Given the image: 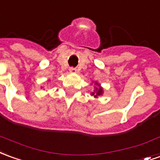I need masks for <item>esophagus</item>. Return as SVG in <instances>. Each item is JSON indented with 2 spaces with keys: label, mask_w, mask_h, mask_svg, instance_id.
I'll list each match as a JSON object with an SVG mask.
<instances>
[{
  "label": "esophagus",
  "mask_w": 160,
  "mask_h": 160,
  "mask_svg": "<svg viewBox=\"0 0 160 160\" xmlns=\"http://www.w3.org/2000/svg\"><path fill=\"white\" fill-rule=\"evenodd\" d=\"M69 71H70V72H71V73H76V72H77V69L74 68H70V69H69Z\"/></svg>",
  "instance_id": "esophagus-1"
}]
</instances>
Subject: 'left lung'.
Listing matches in <instances>:
<instances>
[{"label": "left lung", "mask_w": 160, "mask_h": 160, "mask_svg": "<svg viewBox=\"0 0 160 160\" xmlns=\"http://www.w3.org/2000/svg\"><path fill=\"white\" fill-rule=\"evenodd\" d=\"M95 84L97 85V86H99V84L97 83V82H96ZM102 93H103V89H102V88H100V87H99V88H95V91L93 92H92V95L94 96L95 98H97L98 96L102 95Z\"/></svg>", "instance_id": "8db88e82"}]
</instances>
